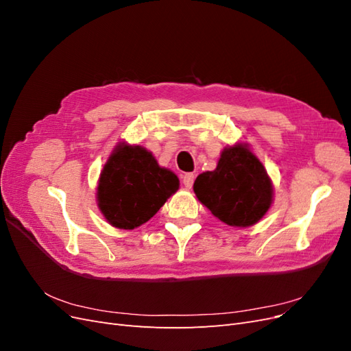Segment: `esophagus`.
<instances>
[{"label":"esophagus","instance_id":"34e87169","mask_svg":"<svg viewBox=\"0 0 351 351\" xmlns=\"http://www.w3.org/2000/svg\"><path fill=\"white\" fill-rule=\"evenodd\" d=\"M182 182H183V184H184L186 189H192L193 182H195V174H192V173L183 174V176H182Z\"/></svg>","mask_w":351,"mask_h":351}]
</instances>
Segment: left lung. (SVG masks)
<instances>
[{
	"label": "left lung",
	"mask_w": 351,
	"mask_h": 351,
	"mask_svg": "<svg viewBox=\"0 0 351 351\" xmlns=\"http://www.w3.org/2000/svg\"><path fill=\"white\" fill-rule=\"evenodd\" d=\"M193 190L212 215L236 228L256 224L274 202L272 180L244 142L224 147L217 168L199 174Z\"/></svg>",
	"instance_id": "8db88e82"
}]
</instances>
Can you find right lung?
<instances>
[{
	"mask_svg": "<svg viewBox=\"0 0 351 351\" xmlns=\"http://www.w3.org/2000/svg\"><path fill=\"white\" fill-rule=\"evenodd\" d=\"M180 187L171 169L139 145L117 143L99 174L98 208L108 224L133 230L149 221Z\"/></svg>",
	"mask_w": 351,
	"mask_h": 351,
	"instance_id": "1",
	"label": "right lung"
}]
</instances>
